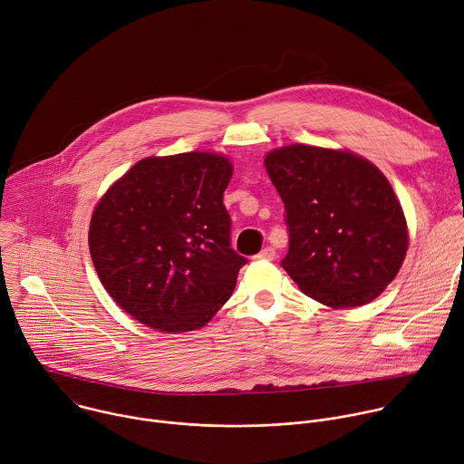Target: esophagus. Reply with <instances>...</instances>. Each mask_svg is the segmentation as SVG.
Segmentation results:
<instances>
[{"instance_id": "1", "label": "esophagus", "mask_w": 464, "mask_h": 464, "mask_svg": "<svg viewBox=\"0 0 464 464\" xmlns=\"http://www.w3.org/2000/svg\"><path fill=\"white\" fill-rule=\"evenodd\" d=\"M257 259H274L276 257V250L272 246H265L257 256Z\"/></svg>"}]
</instances>
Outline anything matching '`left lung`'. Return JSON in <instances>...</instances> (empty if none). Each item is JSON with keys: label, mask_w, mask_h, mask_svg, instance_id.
<instances>
[{"label": "left lung", "mask_w": 464, "mask_h": 464, "mask_svg": "<svg viewBox=\"0 0 464 464\" xmlns=\"http://www.w3.org/2000/svg\"><path fill=\"white\" fill-rule=\"evenodd\" d=\"M266 173L285 205L282 266L313 300L333 307L373 302L402 266L408 225L384 173L342 150H272Z\"/></svg>", "instance_id": "1"}]
</instances>
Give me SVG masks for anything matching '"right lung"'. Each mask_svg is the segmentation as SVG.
I'll list each match as a JSON object with an SVG mask.
<instances>
[{
  "instance_id": "add662e5",
  "label": "right lung",
  "mask_w": 464,
  "mask_h": 464,
  "mask_svg": "<svg viewBox=\"0 0 464 464\" xmlns=\"http://www.w3.org/2000/svg\"><path fill=\"white\" fill-rule=\"evenodd\" d=\"M225 155L146 157L99 201L89 227L92 265L110 296L140 324L184 333L207 325L246 263L230 246Z\"/></svg>"
}]
</instances>
